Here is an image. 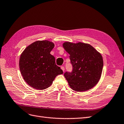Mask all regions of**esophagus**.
Wrapping results in <instances>:
<instances>
[{
    "label": "esophagus",
    "mask_w": 124,
    "mask_h": 124,
    "mask_svg": "<svg viewBox=\"0 0 124 124\" xmlns=\"http://www.w3.org/2000/svg\"><path fill=\"white\" fill-rule=\"evenodd\" d=\"M61 68L62 70L63 71V72H64V70H65V68H64V66H61Z\"/></svg>",
    "instance_id": "1"
}]
</instances>
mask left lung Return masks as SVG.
I'll return each mask as SVG.
<instances>
[{
  "mask_svg": "<svg viewBox=\"0 0 124 124\" xmlns=\"http://www.w3.org/2000/svg\"><path fill=\"white\" fill-rule=\"evenodd\" d=\"M70 54L71 72L64 76L70 87L76 91H85L93 88L100 80L103 66L102 55L91 45L82 42L63 44Z\"/></svg>",
  "mask_w": 124,
  "mask_h": 124,
  "instance_id": "8db88e82",
  "label": "left lung"
}]
</instances>
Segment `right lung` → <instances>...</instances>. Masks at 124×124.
Returning a JSON list of instances; mask_svg holds the SVG:
<instances>
[{"label":"right lung","instance_id":"right-lung-1","mask_svg":"<svg viewBox=\"0 0 124 124\" xmlns=\"http://www.w3.org/2000/svg\"><path fill=\"white\" fill-rule=\"evenodd\" d=\"M54 47L49 41H37L27 47L20 56L21 73L27 84L35 89H46L56 76L63 74L50 54Z\"/></svg>","mask_w":124,"mask_h":124}]
</instances>
